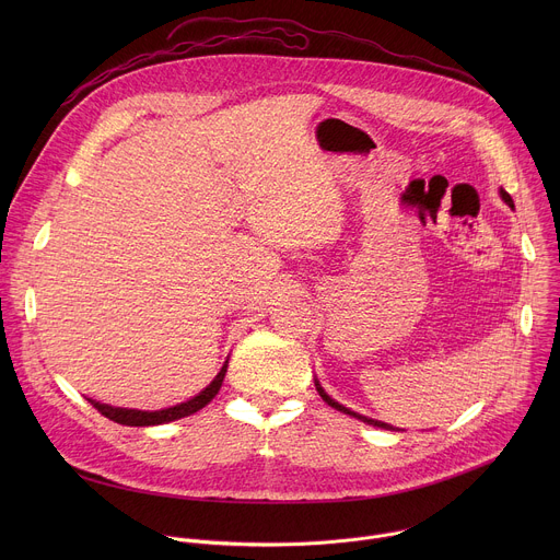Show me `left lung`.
Returning a JSON list of instances; mask_svg holds the SVG:
<instances>
[{
    "mask_svg": "<svg viewBox=\"0 0 560 560\" xmlns=\"http://www.w3.org/2000/svg\"><path fill=\"white\" fill-rule=\"evenodd\" d=\"M501 197L505 199V203L508 206H512L514 208V201H512V197L505 192V190H501ZM316 389H318V394L324 396V401L328 404V406H332L335 410H339V412H346V415H350V417H354V419H359V421H363V423H370V425H376V428H383V430H392V425H387V423H383V421H374V419H368V417H361V415H357V412H352V410H348V408H343V406H339L335 398H330L324 389H322V385L316 383Z\"/></svg>",
    "mask_w": 560,
    "mask_h": 560,
    "instance_id": "left-lung-1",
    "label": "left lung"
}]
</instances>
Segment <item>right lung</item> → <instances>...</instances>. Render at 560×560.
<instances>
[{"label":"right lung","mask_w":560,"mask_h":560,"mask_svg":"<svg viewBox=\"0 0 560 560\" xmlns=\"http://www.w3.org/2000/svg\"><path fill=\"white\" fill-rule=\"evenodd\" d=\"M225 370L228 365L221 368V372L214 376V381L203 389L199 392L195 398H190V401L186 404H179L175 408H168V410H156V412H141V410H126V408H113V406H106V404H97L93 401V398H89L91 406L97 408V412H102L106 419L115 421V423H121V425H132V428H145V425H162V423H171V421H177V419H184V417H190L195 412H199L201 408H206L214 394L219 392L221 383H223V376H225Z\"/></svg>","instance_id":"obj_1"}]
</instances>
